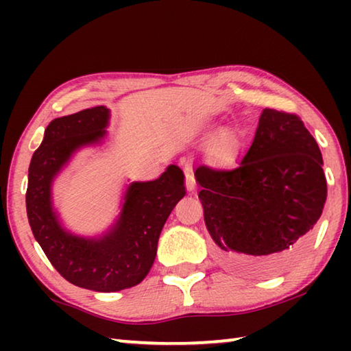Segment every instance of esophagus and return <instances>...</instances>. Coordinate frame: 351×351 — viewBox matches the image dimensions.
I'll return each instance as SVG.
<instances>
[{"instance_id":"obj_1","label":"esophagus","mask_w":351,"mask_h":351,"mask_svg":"<svg viewBox=\"0 0 351 351\" xmlns=\"http://www.w3.org/2000/svg\"><path fill=\"white\" fill-rule=\"evenodd\" d=\"M186 187L189 192H193L197 189V181H195V176L192 173V170H186Z\"/></svg>"}]
</instances>
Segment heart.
I'll list each match as a JSON object with an SVG mask.
<instances>
[{"label":"heart","mask_w":351,"mask_h":351,"mask_svg":"<svg viewBox=\"0 0 351 351\" xmlns=\"http://www.w3.org/2000/svg\"><path fill=\"white\" fill-rule=\"evenodd\" d=\"M218 148L221 152H229L232 148V134L230 133H224L221 136V139L218 141Z\"/></svg>","instance_id":"1"}]
</instances>
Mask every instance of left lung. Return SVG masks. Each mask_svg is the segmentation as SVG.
<instances>
[{
	"instance_id": "left-lung-1",
	"label": "left lung",
	"mask_w": 351,
	"mask_h": 351,
	"mask_svg": "<svg viewBox=\"0 0 351 351\" xmlns=\"http://www.w3.org/2000/svg\"><path fill=\"white\" fill-rule=\"evenodd\" d=\"M322 153L299 116L265 108L234 169L195 171L206 228L228 268L249 276L282 271L322 215Z\"/></svg>"
}]
</instances>
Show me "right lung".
I'll list each match as a JSON object with an SVG mask.
<instances>
[{"mask_svg":"<svg viewBox=\"0 0 351 351\" xmlns=\"http://www.w3.org/2000/svg\"><path fill=\"white\" fill-rule=\"evenodd\" d=\"M108 123L106 106L54 119L31 159L26 192L29 224L52 266L75 287L99 293L144 280L164 224L186 195L182 170L169 165L158 180L128 184L119 217L102 235L82 237L64 229L52 203V184L80 148L102 144Z\"/></svg>","mask_w":351,"mask_h":351,"instance_id":"add662e5","label":"right lung"}]
</instances>
